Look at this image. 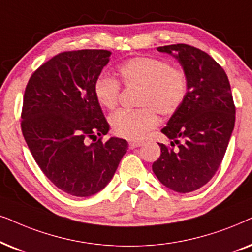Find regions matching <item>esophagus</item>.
<instances>
[{
    "instance_id": "34e87169",
    "label": "esophagus",
    "mask_w": 252,
    "mask_h": 252,
    "mask_svg": "<svg viewBox=\"0 0 252 252\" xmlns=\"http://www.w3.org/2000/svg\"><path fill=\"white\" fill-rule=\"evenodd\" d=\"M143 145V142H130L129 147L130 149H136V147H140Z\"/></svg>"
}]
</instances>
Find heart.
<instances>
[{
    "label": "heart",
    "instance_id": "1",
    "mask_svg": "<svg viewBox=\"0 0 252 252\" xmlns=\"http://www.w3.org/2000/svg\"><path fill=\"white\" fill-rule=\"evenodd\" d=\"M126 86L139 87L135 110H119L109 117L116 136L129 140L142 139L158 124L157 112L163 116L175 114L186 101L189 79L181 68H174L165 60L138 56L122 63L117 69ZM96 101L107 109L119 103L121 85L115 78L100 76L94 83Z\"/></svg>",
    "mask_w": 252,
    "mask_h": 252
}]
</instances>
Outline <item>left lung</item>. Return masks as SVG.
<instances>
[{"label":"left lung","instance_id":"8db88e82","mask_svg":"<svg viewBox=\"0 0 252 252\" xmlns=\"http://www.w3.org/2000/svg\"><path fill=\"white\" fill-rule=\"evenodd\" d=\"M157 49L179 61L188 75L189 92L161 130L177 149L159 143L161 154L152 169L168 189L191 192L212 179L226 153L235 124L230 84L224 70L196 47L177 43Z\"/></svg>","mask_w":252,"mask_h":252}]
</instances>
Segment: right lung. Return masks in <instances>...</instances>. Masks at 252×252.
I'll return each mask as SVG.
<instances>
[{"label": "right lung", "instance_id": "obj_1", "mask_svg": "<svg viewBox=\"0 0 252 252\" xmlns=\"http://www.w3.org/2000/svg\"><path fill=\"white\" fill-rule=\"evenodd\" d=\"M110 55L103 49L60 53L33 72L25 89V142L47 179L76 197L102 190L128 150L122 138L96 139L109 124L93 89Z\"/></svg>", "mask_w": 252, "mask_h": 252}]
</instances>
